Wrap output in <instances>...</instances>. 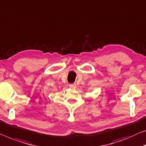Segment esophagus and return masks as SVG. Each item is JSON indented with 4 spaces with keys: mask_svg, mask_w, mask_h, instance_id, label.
Segmentation results:
<instances>
[{
    "mask_svg": "<svg viewBox=\"0 0 146 146\" xmlns=\"http://www.w3.org/2000/svg\"><path fill=\"white\" fill-rule=\"evenodd\" d=\"M69 87L71 88H75L77 87V85H76V84H69Z\"/></svg>",
    "mask_w": 146,
    "mask_h": 146,
    "instance_id": "esophagus-1",
    "label": "esophagus"
}]
</instances>
